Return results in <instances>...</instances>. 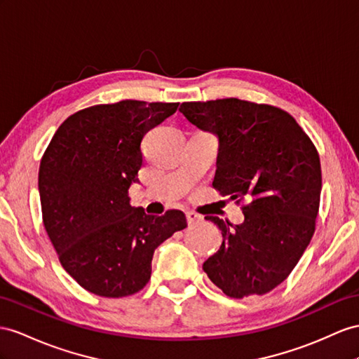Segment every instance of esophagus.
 Returning a JSON list of instances; mask_svg holds the SVG:
<instances>
[{
    "instance_id": "34e87169",
    "label": "esophagus",
    "mask_w": 359,
    "mask_h": 359,
    "mask_svg": "<svg viewBox=\"0 0 359 359\" xmlns=\"http://www.w3.org/2000/svg\"><path fill=\"white\" fill-rule=\"evenodd\" d=\"M201 215H198L197 212H194V210H188L187 212V219H188V224H196L198 222H201Z\"/></svg>"
}]
</instances>
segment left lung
Returning <instances> with one entry per match:
<instances>
[{"mask_svg":"<svg viewBox=\"0 0 359 359\" xmlns=\"http://www.w3.org/2000/svg\"><path fill=\"white\" fill-rule=\"evenodd\" d=\"M189 123L218 136L214 188L243 206L244 222L218 217L219 250L203 264L229 297L278 287L296 267L316 231L321 167L316 145L288 112L238 98L182 103Z\"/></svg>","mask_w":359,"mask_h":359,"instance_id":"left-lung-1","label":"left lung"}]
</instances>
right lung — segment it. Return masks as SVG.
<instances>
[{
  "label": "right lung",
  "instance_id": "1",
  "mask_svg": "<svg viewBox=\"0 0 359 359\" xmlns=\"http://www.w3.org/2000/svg\"><path fill=\"white\" fill-rule=\"evenodd\" d=\"M177 106L123 100L79 110L42 156L45 231L62 267L92 294L118 299L142 290L154 250L187 227L182 210L147 215L128 197L142 167V137Z\"/></svg>",
  "mask_w": 359,
  "mask_h": 359
}]
</instances>
